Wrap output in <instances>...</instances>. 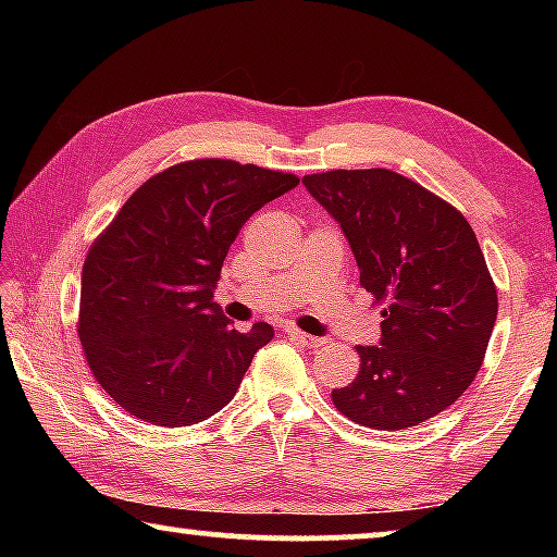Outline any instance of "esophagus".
I'll return each instance as SVG.
<instances>
[{"label": "esophagus", "mask_w": 557, "mask_h": 557, "mask_svg": "<svg viewBox=\"0 0 557 557\" xmlns=\"http://www.w3.org/2000/svg\"><path fill=\"white\" fill-rule=\"evenodd\" d=\"M285 334L292 338V342H297V344H301V346H309V348H317V346H324V344H326L324 338L299 332V329H295V326H287Z\"/></svg>", "instance_id": "34e87169"}]
</instances>
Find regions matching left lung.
I'll list each match as a JSON object with an SVG mask.
<instances>
[{"label": "left lung", "instance_id": "1", "mask_svg": "<svg viewBox=\"0 0 557 557\" xmlns=\"http://www.w3.org/2000/svg\"><path fill=\"white\" fill-rule=\"evenodd\" d=\"M301 184L342 223L361 287L385 305L381 346L332 391L356 425L405 430L447 410L482 369L498 295L471 225L455 206L391 169H334Z\"/></svg>", "mask_w": 557, "mask_h": 557}]
</instances>
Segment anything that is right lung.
<instances>
[{"label":"right lung","mask_w":557,"mask_h":557,"mask_svg":"<svg viewBox=\"0 0 557 557\" xmlns=\"http://www.w3.org/2000/svg\"><path fill=\"white\" fill-rule=\"evenodd\" d=\"M299 176L233 159L178 162L137 188L92 240L78 336L122 410L159 428L196 425L233 400L272 326L235 332L211 301L231 243Z\"/></svg>","instance_id":"obj_1"}]
</instances>
